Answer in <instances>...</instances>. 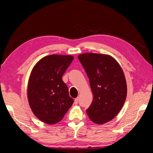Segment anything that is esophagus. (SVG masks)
I'll return each mask as SVG.
<instances>
[{
  "label": "esophagus",
  "instance_id": "34e87169",
  "mask_svg": "<svg viewBox=\"0 0 153 153\" xmlns=\"http://www.w3.org/2000/svg\"><path fill=\"white\" fill-rule=\"evenodd\" d=\"M78 101H79V99H78V98H76V99H75V100H74L75 104H77V103H78Z\"/></svg>",
  "mask_w": 153,
  "mask_h": 153
}]
</instances>
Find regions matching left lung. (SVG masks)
Wrapping results in <instances>:
<instances>
[{"label":"left lung","instance_id":"left-lung-1","mask_svg":"<svg viewBox=\"0 0 153 153\" xmlns=\"http://www.w3.org/2000/svg\"><path fill=\"white\" fill-rule=\"evenodd\" d=\"M79 60L89 78L93 101L86 113L97 124L112 120L124 105L127 88L124 73L110 55L86 53Z\"/></svg>","mask_w":153,"mask_h":153}]
</instances>
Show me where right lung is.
I'll list each match as a JSON object with an SVG mask.
<instances>
[{
	"mask_svg": "<svg viewBox=\"0 0 153 153\" xmlns=\"http://www.w3.org/2000/svg\"><path fill=\"white\" fill-rule=\"evenodd\" d=\"M71 55L52 54L37 62L28 83V100L34 114L42 122H60L71 108L74 99L62 77L71 63Z\"/></svg>",
	"mask_w": 153,
	"mask_h": 153,
	"instance_id": "right-lung-1",
	"label": "right lung"
}]
</instances>
